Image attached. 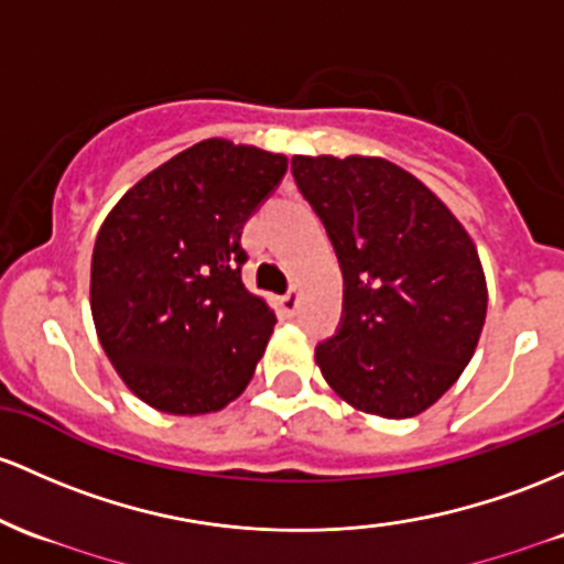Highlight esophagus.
Here are the masks:
<instances>
[{
	"mask_svg": "<svg viewBox=\"0 0 564 564\" xmlns=\"http://www.w3.org/2000/svg\"><path fill=\"white\" fill-rule=\"evenodd\" d=\"M278 307H281L283 315H294L296 307H300V294H296V289L278 296Z\"/></svg>",
	"mask_w": 564,
	"mask_h": 564,
	"instance_id": "34e87169",
	"label": "esophagus"
}]
</instances>
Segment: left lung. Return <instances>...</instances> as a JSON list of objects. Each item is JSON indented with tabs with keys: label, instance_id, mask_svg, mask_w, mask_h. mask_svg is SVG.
Instances as JSON below:
<instances>
[{
	"label": "left lung",
	"instance_id": "1",
	"mask_svg": "<svg viewBox=\"0 0 564 564\" xmlns=\"http://www.w3.org/2000/svg\"><path fill=\"white\" fill-rule=\"evenodd\" d=\"M343 268V318L315 345L356 410L414 417L453 388L487 315L479 253L423 182L380 158H292Z\"/></svg>",
	"mask_w": 564,
	"mask_h": 564
}]
</instances>
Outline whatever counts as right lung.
Wrapping results in <instances>:
<instances>
[{"mask_svg":"<svg viewBox=\"0 0 564 564\" xmlns=\"http://www.w3.org/2000/svg\"><path fill=\"white\" fill-rule=\"evenodd\" d=\"M289 160L206 139L111 208L90 264L98 339L126 386L169 414H203L249 386L275 313L243 286L240 235Z\"/></svg>","mask_w":564,"mask_h":564,"instance_id":"1","label":"right lung"}]
</instances>
